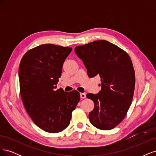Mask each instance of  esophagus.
Wrapping results in <instances>:
<instances>
[{
  "mask_svg": "<svg viewBox=\"0 0 156 156\" xmlns=\"http://www.w3.org/2000/svg\"><path fill=\"white\" fill-rule=\"evenodd\" d=\"M80 97L81 98H86V94L85 93H80Z\"/></svg>",
  "mask_w": 156,
  "mask_h": 156,
  "instance_id": "34e87169",
  "label": "esophagus"
}]
</instances>
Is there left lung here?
<instances>
[{
  "instance_id": "left-lung-1",
  "label": "left lung",
  "mask_w": 156,
  "mask_h": 156,
  "mask_svg": "<svg viewBox=\"0 0 156 156\" xmlns=\"http://www.w3.org/2000/svg\"><path fill=\"white\" fill-rule=\"evenodd\" d=\"M75 52L83 60L88 77L101 78L100 92L87 94L94 103L90 122L101 130L114 128L124 120L133 97L135 76L129 56L106 40L75 47Z\"/></svg>"
}]
</instances>
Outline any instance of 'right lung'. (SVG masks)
I'll return each mask as SVG.
<instances>
[{
	"mask_svg": "<svg viewBox=\"0 0 156 156\" xmlns=\"http://www.w3.org/2000/svg\"><path fill=\"white\" fill-rule=\"evenodd\" d=\"M69 47L43 44L23 56L19 67L20 94L23 105L34 124L49 133H58L69 126L72 112L80 100L74 90H56Z\"/></svg>",
	"mask_w": 156,
	"mask_h": 156,
	"instance_id": "1",
	"label": "right lung"
}]
</instances>
